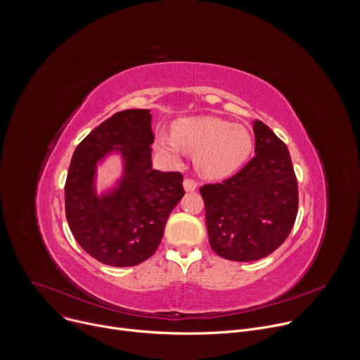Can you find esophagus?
I'll list each match as a JSON object with an SVG mask.
<instances>
[{
  "instance_id": "esophagus-1",
  "label": "esophagus",
  "mask_w": 360,
  "mask_h": 360,
  "mask_svg": "<svg viewBox=\"0 0 360 360\" xmlns=\"http://www.w3.org/2000/svg\"><path fill=\"white\" fill-rule=\"evenodd\" d=\"M184 188H185L186 192H193L198 188V182L195 179H192V178H186L184 181Z\"/></svg>"
}]
</instances>
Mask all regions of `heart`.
<instances>
[{"label":"heart","mask_w":360,"mask_h":360,"mask_svg":"<svg viewBox=\"0 0 360 360\" xmlns=\"http://www.w3.org/2000/svg\"><path fill=\"white\" fill-rule=\"evenodd\" d=\"M155 149L172 162L179 161L181 149L196 153L199 174L210 179H222L248 160L252 136L243 127L218 118H185L172 125V136L157 134Z\"/></svg>","instance_id":"b5f03b06"}]
</instances>
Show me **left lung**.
<instances>
[{
  "mask_svg": "<svg viewBox=\"0 0 360 360\" xmlns=\"http://www.w3.org/2000/svg\"><path fill=\"white\" fill-rule=\"evenodd\" d=\"M253 134L256 155L233 176L199 189L211 248L236 262L276 250L293 228L299 203L288 146L259 120Z\"/></svg>",
  "mask_w": 360,
  "mask_h": 360,
  "instance_id": "left-lung-1",
  "label": "left lung"
}]
</instances>
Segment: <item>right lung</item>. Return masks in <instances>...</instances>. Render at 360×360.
I'll list each match as a JSON object with an SVG mask.
<instances>
[{"label": "right lung", "instance_id": "add662e5", "mask_svg": "<svg viewBox=\"0 0 360 360\" xmlns=\"http://www.w3.org/2000/svg\"><path fill=\"white\" fill-rule=\"evenodd\" d=\"M149 110H125L91 131L75 148L65 182V215L79 246L110 266H134L155 253L168 217L185 195L181 172L152 169ZM121 151L124 175L98 197L96 164Z\"/></svg>", "mask_w": 360, "mask_h": 360}]
</instances>
